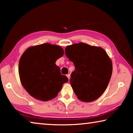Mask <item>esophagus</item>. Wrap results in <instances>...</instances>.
Returning <instances> with one entry per match:
<instances>
[{
	"mask_svg": "<svg viewBox=\"0 0 133 133\" xmlns=\"http://www.w3.org/2000/svg\"><path fill=\"white\" fill-rule=\"evenodd\" d=\"M67 77H68V79L70 80V74H68V75H67Z\"/></svg>",
	"mask_w": 133,
	"mask_h": 133,
	"instance_id": "34e87169",
	"label": "esophagus"
}]
</instances>
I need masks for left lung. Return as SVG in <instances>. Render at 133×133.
Here are the masks:
<instances>
[{
    "instance_id": "left-lung-1",
    "label": "left lung",
    "mask_w": 133,
    "mask_h": 133,
    "mask_svg": "<svg viewBox=\"0 0 133 133\" xmlns=\"http://www.w3.org/2000/svg\"><path fill=\"white\" fill-rule=\"evenodd\" d=\"M65 54L75 70L70 80L78 99L91 102L102 95L111 78L112 62L104 49L79 43L67 46Z\"/></svg>"
}]
</instances>
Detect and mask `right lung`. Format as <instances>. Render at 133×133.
Returning a JSON list of instances; mask_svg holds the SVG:
<instances>
[{
    "instance_id": "right-lung-1",
    "label": "right lung",
    "mask_w": 133,
    "mask_h": 133,
    "mask_svg": "<svg viewBox=\"0 0 133 133\" xmlns=\"http://www.w3.org/2000/svg\"><path fill=\"white\" fill-rule=\"evenodd\" d=\"M64 51L57 45L44 43L31 47L21 56L19 74L27 92L37 100L49 101L57 96L64 83L68 82L56 64Z\"/></svg>"
}]
</instances>
